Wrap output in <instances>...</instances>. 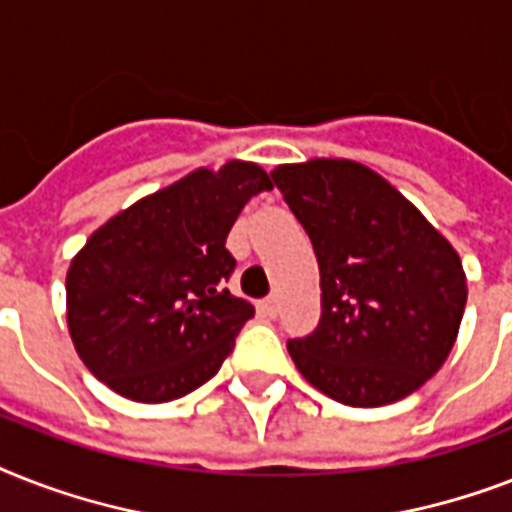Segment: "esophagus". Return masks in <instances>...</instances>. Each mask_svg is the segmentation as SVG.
Returning <instances> with one entry per match:
<instances>
[{"instance_id": "obj_1", "label": "esophagus", "mask_w": 512, "mask_h": 512, "mask_svg": "<svg viewBox=\"0 0 512 512\" xmlns=\"http://www.w3.org/2000/svg\"><path fill=\"white\" fill-rule=\"evenodd\" d=\"M260 308H263L265 316H271V319H276V316H279V297H276V295L265 297L263 303H260Z\"/></svg>"}]
</instances>
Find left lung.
<instances>
[{
	"mask_svg": "<svg viewBox=\"0 0 512 512\" xmlns=\"http://www.w3.org/2000/svg\"><path fill=\"white\" fill-rule=\"evenodd\" d=\"M271 177L311 236L321 273L319 327L287 342L300 374L348 406H385L422 388L460 332V255L364 164L311 159Z\"/></svg>",
	"mask_w": 512,
	"mask_h": 512,
	"instance_id": "obj_1",
	"label": "left lung"
}]
</instances>
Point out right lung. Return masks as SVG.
Listing matches in <instances>:
<instances>
[{
  "mask_svg": "<svg viewBox=\"0 0 512 512\" xmlns=\"http://www.w3.org/2000/svg\"><path fill=\"white\" fill-rule=\"evenodd\" d=\"M273 183L260 164L191 175L122 209L66 273V319L84 366L119 396L164 404L212 380L255 308L223 284L228 231Z\"/></svg>",
  "mask_w": 512,
  "mask_h": 512,
  "instance_id": "add662e5",
  "label": "right lung"
}]
</instances>
